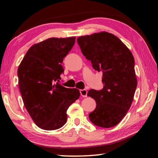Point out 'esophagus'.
<instances>
[{
	"instance_id": "obj_1",
	"label": "esophagus",
	"mask_w": 158,
	"mask_h": 158,
	"mask_svg": "<svg viewBox=\"0 0 158 158\" xmlns=\"http://www.w3.org/2000/svg\"><path fill=\"white\" fill-rule=\"evenodd\" d=\"M80 93H81V95L83 97V98H85L88 96H87V94H88V91L87 89H80Z\"/></svg>"
}]
</instances>
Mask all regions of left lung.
<instances>
[{"mask_svg": "<svg viewBox=\"0 0 158 158\" xmlns=\"http://www.w3.org/2000/svg\"><path fill=\"white\" fill-rule=\"evenodd\" d=\"M77 43L93 68L103 73V89L88 93L96 102L89 118L96 126H115L128 111L137 86L132 53L119 38L107 32L79 36Z\"/></svg>", "mask_w": 158, "mask_h": 158, "instance_id": "1", "label": "left lung"}]
</instances>
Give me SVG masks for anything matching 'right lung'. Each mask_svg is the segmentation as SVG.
<instances>
[{
    "instance_id": "1",
    "label": "right lung",
    "mask_w": 158,
    "mask_h": 158,
    "mask_svg": "<svg viewBox=\"0 0 158 158\" xmlns=\"http://www.w3.org/2000/svg\"><path fill=\"white\" fill-rule=\"evenodd\" d=\"M75 36L49 38L31 46L18 67L20 93L33 122L45 130L59 129L67 121L66 110L79 99L80 92L57 81L64 72L62 62Z\"/></svg>"
}]
</instances>
